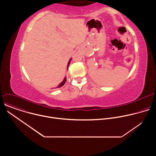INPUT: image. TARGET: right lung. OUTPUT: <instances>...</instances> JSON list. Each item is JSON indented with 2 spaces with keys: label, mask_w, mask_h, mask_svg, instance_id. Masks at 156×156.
<instances>
[{
  "label": "right lung",
  "mask_w": 156,
  "mask_h": 156,
  "mask_svg": "<svg viewBox=\"0 0 156 156\" xmlns=\"http://www.w3.org/2000/svg\"><path fill=\"white\" fill-rule=\"evenodd\" d=\"M71 60H72V58H70V60L69 61V63H68V65H67V69H69V65H70V61H71ZM66 77H65L64 78V79H63V80L58 85V86H57V87L56 88H57V87H62V86H63L64 84H65V83H66Z\"/></svg>",
  "instance_id": "right-lung-1"
}]
</instances>
